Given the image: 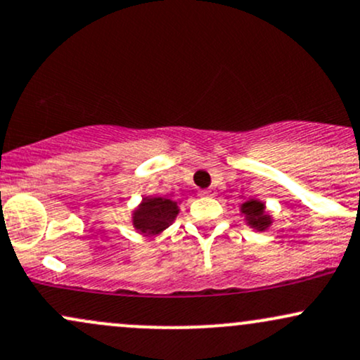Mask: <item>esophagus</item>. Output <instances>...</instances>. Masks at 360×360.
I'll use <instances>...</instances> for the list:
<instances>
[{"mask_svg":"<svg viewBox=\"0 0 360 360\" xmlns=\"http://www.w3.org/2000/svg\"><path fill=\"white\" fill-rule=\"evenodd\" d=\"M214 194H217V191H214L213 188L201 189V191H200V196H203V198H212V196H214Z\"/></svg>","mask_w":360,"mask_h":360,"instance_id":"esophagus-1","label":"esophagus"}]
</instances>
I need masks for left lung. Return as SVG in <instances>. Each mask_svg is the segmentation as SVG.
I'll list each match as a JSON object with an SVG mask.
<instances>
[{
  "label": "left lung",
  "mask_w": 360,
  "mask_h": 360,
  "mask_svg": "<svg viewBox=\"0 0 360 360\" xmlns=\"http://www.w3.org/2000/svg\"><path fill=\"white\" fill-rule=\"evenodd\" d=\"M242 212L247 214V220H249L250 225L255 226L257 230L267 229V225H269V217L264 214V205L259 203V201H247L242 206Z\"/></svg>",
  "instance_id": "8db88e82"
}]
</instances>
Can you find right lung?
Masks as SVG:
<instances>
[{"label":"right lung","instance_id":"obj_1","mask_svg":"<svg viewBox=\"0 0 360 360\" xmlns=\"http://www.w3.org/2000/svg\"><path fill=\"white\" fill-rule=\"evenodd\" d=\"M176 214L174 201L166 198H146L142 206L134 213V225L142 233L154 235L167 229L169 223L174 221Z\"/></svg>","mask_w":360,"mask_h":360}]
</instances>
